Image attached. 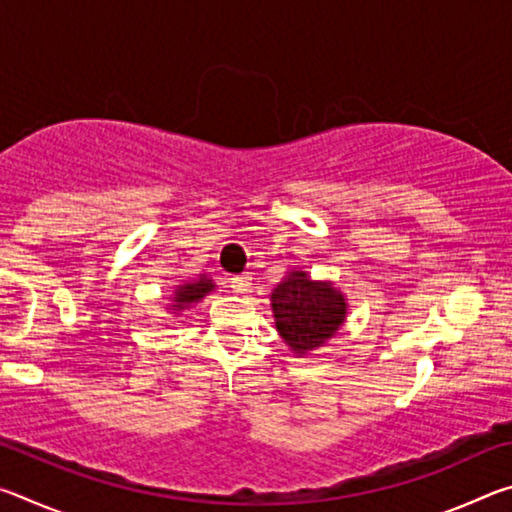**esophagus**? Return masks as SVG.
<instances>
[{
    "mask_svg": "<svg viewBox=\"0 0 512 512\" xmlns=\"http://www.w3.org/2000/svg\"><path fill=\"white\" fill-rule=\"evenodd\" d=\"M250 277L248 275H239V277H232L230 280V287H232V291L237 293V296H244V293H248L250 291Z\"/></svg>",
    "mask_w": 512,
    "mask_h": 512,
    "instance_id": "34e87169",
    "label": "esophagus"
}]
</instances>
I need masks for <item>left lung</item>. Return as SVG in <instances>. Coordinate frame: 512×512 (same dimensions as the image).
I'll return each mask as SVG.
<instances>
[{
  "mask_svg": "<svg viewBox=\"0 0 512 512\" xmlns=\"http://www.w3.org/2000/svg\"><path fill=\"white\" fill-rule=\"evenodd\" d=\"M275 327L296 354L320 348L339 332L348 300L332 282H314L307 271H289L271 293Z\"/></svg>",
  "mask_w": 512,
  "mask_h": 512,
  "instance_id": "8db88e82",
  "label": "left lung"
}]
</instances>
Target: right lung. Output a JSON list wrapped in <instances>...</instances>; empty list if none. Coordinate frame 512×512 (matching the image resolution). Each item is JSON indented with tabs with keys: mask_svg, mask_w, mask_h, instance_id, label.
<instances>
[{
	"mask_svg": "<svg viewBox=\"0 0 512 512\" xmlns=\"http://www.w3.org/2000/svg\"><path fill=\"white\" fill-rule=\"evenodd\" d=\"M214 287H216L214 280H210L207 275H201L194 282L180 284V287H176V291H173L171 309H176V311L189 309L192 305H196V302H201L207 296V293L214 291Z\"/></svg>",
	"mask_w": 512,
	"mask_h": 512,
	"instance_id": "add662e5",
	"label": "right lung"
}]
</instances>
